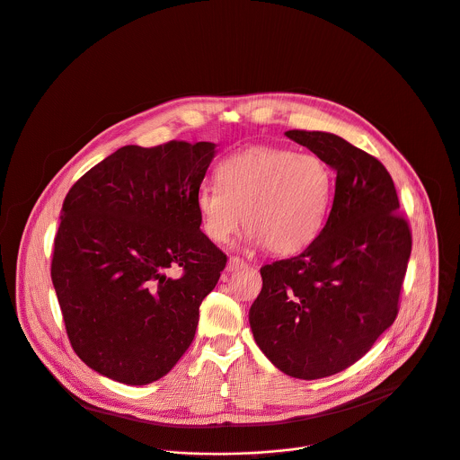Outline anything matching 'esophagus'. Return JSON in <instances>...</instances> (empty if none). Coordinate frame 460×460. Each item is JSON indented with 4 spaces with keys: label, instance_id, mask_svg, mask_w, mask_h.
<instances>
[{
    "label": "esophagus",
    "instance_id": "obj_1",
    "mask_svg": "<svg viewBox=\"0 0 460 460\" xmlns=\"http://www.w3.org/2000/svg\"><path fill=\"white\" fill-rule=\"evenodd\" d=\"M244 266H246V262L243 259H239V257H230L228 262H226V270L228 271H234V270H239V268H244Z\"/></svg>",
    "mask_w": 460,
    "mask_h": 460
}]
</instances>
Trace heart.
Returning <instances> with one entry per match:
<instances>
[{
  "label": "heart",
  "mask_w": 460,
  "mask_h": 460,
  "mask_svg": "<svg viewBox=\"0 0 460 460\" xmlns=\"http://www.w3.org/2000/svg\"><path fill=\"white\" fill-rule=\"evenodd\" d=\"M217 185H203L196 210L205 235L225 243L243 223L246 243L290 255L321 234L335 192V175L315 154L278 146H250L225 157Z\"/></svg>",
  "instance_id": "1"
}]
</instances>
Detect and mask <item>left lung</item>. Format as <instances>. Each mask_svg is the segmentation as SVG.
<instances>
[{"label":"left lung","instance_id":"left-lung-1","mask_svg":"<svg viewBox=\"0 0 460 460\" xmlns=\"http://www.w3.org/2000/svg\"><path fill=\"white\" fill-rule=\"evenodd\" d=\"M285 136L335 170L333 205L303 253L261 268L248 319L275 368L314 381L346 370L394 324L411 232L379 159L330 132Z\"/></svg>","mask_w":460,"mask_h":460}]
</instances>
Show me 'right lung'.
Wrapping results in <instances>:
<instances>
[{
  "mask_svg": "<svg viewBox=\"0 0 460 460\" xmlns=\"http://www.w3.org/2000/svg\"><path fill=\"white\" fill-rule=\"evenodd\" d=\"M216 145H127L68 190L52 285L66 335L92 370L143 386L189 349L226 255L201 232L196 194Z\"/></svg>",
  "mask_w": 460,
  "mask_h": 460,
  "instance_id": "obj_1",
  "label": "right lung"
}]
</instances>
